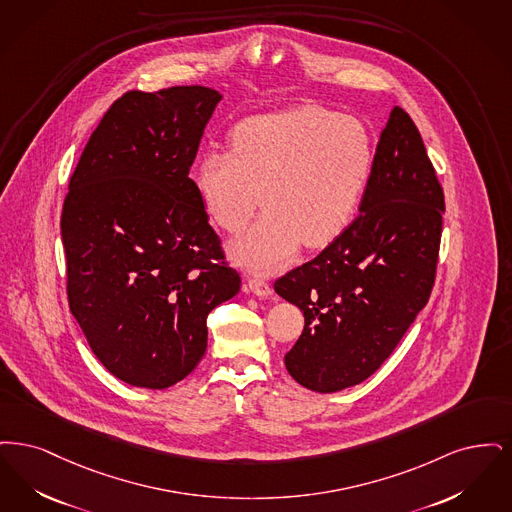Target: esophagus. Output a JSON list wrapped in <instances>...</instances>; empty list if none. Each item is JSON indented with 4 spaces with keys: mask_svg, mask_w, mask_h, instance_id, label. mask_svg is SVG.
Wrapping results in <instances>:
<instances>
[{
    "mask_svg": "<svg viewBox=\"0 0 512 512\" xmlns=\"http://www.w3.org/2000/svg\"><path fill=\"white\" fill-rule=\"evenodd\" d=\"M248 289L252 294L260 296V298H267L271 296V287L267 283L266 279H260V277H250L248 279Z\"/></svg>",
    "mask_w": 512,
    "mask_h": 512,
    "instance_id": "34e87169",
    "label": "esophagus"
}]
</instances>
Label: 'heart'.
<instances>
[{"label":"heart","instance_id":"obj_1","mask_svg":"<svg viewBox=\"0 0 512 512\" xmlns=\"http://www.w3.org/2000/svg\"><path fill=\"white\" fill-rule=\"evenodd\" d=\"M369 130L315 105L256 114L229 134V153L208 149L193 168L206 214L241 233L260 200L267 212L231 256L250 269L285 266L300 243L323 248L356 220L373 172Z\"/></svg>","mask_w":512,"mask_h":512}]
</instances>
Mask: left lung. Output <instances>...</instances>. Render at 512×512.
<instances>
[{
	"label": "left lung",
	"mask_w": 512,
	"mask_h": 512,
	"mask_svg": "<svg viewBox=\"0 0 512 512\" xmlns=\"http://www.w3.org/2000/svg\"><path fill=\"white\" fill-rule=\"evenodd\" d=\"M444 191L409 114L394 107L350 227L275 292L304 313L285 365L331 394L371 377L428 302L442 237Z\"/></svg>",
	"instance_id": "8db88e82"
}]
</instances>
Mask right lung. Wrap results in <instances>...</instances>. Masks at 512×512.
Wrapping results in <instances>:
<instances>
[{
	"mask_svg": "<svg viewBox=\"0 0 512 512\" xmlns=\"http://www.w3.org/2000/svg\"><path fill=\"white\" fill-rule=\"evenodd\" d=\"M222 95L128 91L89 137L61 216L70 312L105 369L164 390L206 352V317L241 289L189 170Z\"/></svg>",
	"mask_w": 512,
	"mask_h": 512,
	"instance_id": "right-lung-1",
	"label": "right lung"
}]
</instances>
